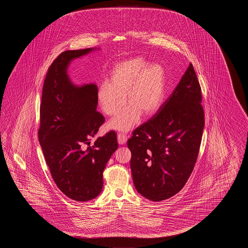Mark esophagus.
<instances>
[{
	"mask_svg": "<svg viewBox=\"0 0 248 248\" xmlns=\"http://www.w3.org/2000/svg\"><path fill=\"white\" fill-rule=\"evenodd\" d=\"M117 139H118V142H119L120 144H125L126 140H127V137H126V134L120 133V134H118Z\"/></svg>",
	"mask_w": 248,
	"mask_h": 248,
	"instance_id": "1",
	"label": "esophagus"
}]
</instances>
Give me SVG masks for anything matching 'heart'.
Here are the masks:
<instances>
[{
	"label": "heart",
	"mask_w": 248,
	"mask_h": 248,
	"mask_svg": "<svg viewBox=\"0 0 248 248\" xmlns=\"http://www.w3.org/2000/svg\"><path fill=\"white\" fill-rule=\"evenodd\" d=\"M147 65L141 58L127 59L113 68L110 82L105 81L99 86L97 100L106 115L120 112L126 104V94L129 103L109 122V127L128 131L137 125L142 113L150 116L158 111L163 99L165 73L158 63Z\"/></svg>",
	"instance_id": "obj_1"
}]
</instances>
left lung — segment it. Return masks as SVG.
Instances as JSON below:
<instances>
[{
	"label": "left lung",
	"mask_w": 248,
	"mask_h": 248,
	"mask_svg": "<svg viewBox=\"0 0 248 248\" xmlns=\"http://www.w3.org/2000/svg\"><path fill=\"white\" fill-rule=\"evenodd\" d=\"M201 102V85L190 63L173 93L128 139L133 182L148 200H168L189 179L205 126Z\"/></svg>",
	"instance_id": "left-lung-1"
}]
</instances>
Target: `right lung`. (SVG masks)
Segmentation results:
<instances>
[{
  "label": "right lung",
  "mask_w": 248,
  "mask_h": 248,
  "mask_svg": "<svg viewBox=\"0 0 248 248\" xmlns=\"http://www.w3.org/2000/svg\"><path fill=\"white\" fill-rule=\"evenodd\" d=\"M93 49L66 50L53 61L43 83L40 107L38 137L46 163L59 190L76 201H91L100 194L103 172L118 148L112 130L90 145L105 122L96 111L97 87L75 86L67 75L70 62Z\"/></svg>",
  "instance_id": "1"
}]
</instances>
